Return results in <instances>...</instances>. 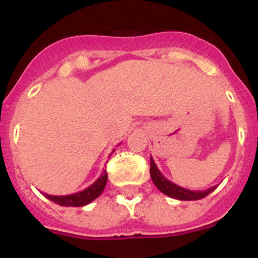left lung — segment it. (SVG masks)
Here are the masks:
<instances>
[{
  "label": "left lung",
  "instance_id": "1",
  "mask_svg": "<svg viewBox=\"0 0 258 258\" xmlns=\"http://www.w3.org/2000/svg\"><path fill=\"white\" fill-rule=\"evenodd\" d=\"M151 159V166H150V174H151V179L152 182L155 183L159 190L161 191L163 194L168 195V197L173 198V199H178V200H199L203 199V198H206L208 194H211L212 191L216 190L217 186H213V187L208 188V190L204 191H192V190H187V188H183L178 184L173 183L170 182L169 179H166L161 172L157 169L156 164H155L154 159L152 156L150 157Z\"/></svg>",
  "mask_w": 258,
  "mask_h": 258
}]
</instances>
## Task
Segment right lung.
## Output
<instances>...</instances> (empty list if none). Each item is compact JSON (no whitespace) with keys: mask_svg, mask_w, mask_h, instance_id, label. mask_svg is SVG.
Here are the masks:
<instances>
[{"mask_svg":"<svg viewBox=\"0 0 258 258\" xmlns=\"http://www.w3.org/2000/svg\"><path fill=\"white\" fill-rule=\"evenodd\" d=\"M113 152V151H112ZM111 156V155H109ZM107 183V173L103 170L99 178L90 184L88 188L83 191H79L76 194H71V195H61V197H56V195H47L45 194V197L51 202L56 203L58 206L61 207H84L89 203H92L93 200L97 199L102 192H103L104 187Z\"/></svg>","mask_w":258,"mask_h":258,"instance_id":"1","label":"right lung"}]
</instances>
